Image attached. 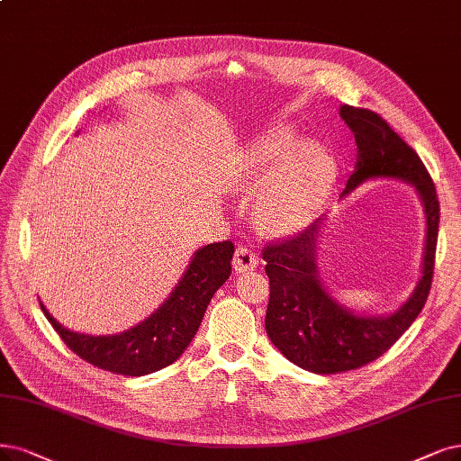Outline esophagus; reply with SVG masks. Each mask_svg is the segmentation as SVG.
Here are the masks:
<instances>
[{
    "mask_svg": "<svg viewBox=\"0 0 461 461\" xmlns=\"http://www.w3.org/2000/svg\"><path fill=\"white\" fill-rule=\"evenodd\" d=\"M258 266V257L247 247H237L233 254V269L237 274H245V271H250Z\"/></svg>",
    "mask_w": 461,
    "mask_h": 461,
    "instance_id": "34e87169",
    "label": "esophagus"
}]
</instances>
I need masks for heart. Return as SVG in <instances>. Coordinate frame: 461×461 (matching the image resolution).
I'll list each match as a JSON object with an SVG mask.
<instances>
[{
  "instance_id": "heart-1",
  "label": "heart",
  "mask_w": 461,
  "mask_h": 461,
  "mask_svg": "<svg viewBox=\"0 0 461 461\" xmlns=\"http://www.w3.org/2000/svg\"><path fill=\"white\" fill-rule=\"evenodd\" d=\"M334 180V163L313 140L298 142L288 125L257 134L235 176L240 190H258L257 224L274 235L296 233L315 218Z\"/></svg>"
}]
</instances>
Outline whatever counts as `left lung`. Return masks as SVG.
<instances>
[{
	"mask_svg": "<svg viewBox=\"0 0 461 461\" xmlns=\"http://www.w3.org/2000/svg\"><path fill=\"white\" fill-rule=\"evenodd\" d=\"M357 144L355 170L342 197L372 178H395L414 185L425 211L421 279L399 310L389 315H359L339 305L322 286L317 245L322 218L291 240L262 250L269 277L266 332L288 361L315 374H338L376 361L408 330L429 296L438 235L435 184L418 153L376 112L339 108Z\"/></svg>",
	"mask_w": 461,
	"mask_h": 461,
	"instance_id": "left-lung-1",
	"label": "left lung"
}]
</instances>
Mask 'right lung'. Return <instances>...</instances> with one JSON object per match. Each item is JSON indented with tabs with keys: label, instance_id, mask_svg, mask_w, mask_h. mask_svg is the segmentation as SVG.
<instances>
[{
	"label": "right lung",
	"instance_id": "right-lung-1",
	"mask_svg": "<svg viewBox=\"0 0 461 461\" xmlns=\"http://www.w3.org/2000/svg\"><path fill=\"white\" fill-rule=\"evenodd\" d=\"M233 250L231 241L199 249L161 308L119 334L91 336L68 330L41 302L40 305L62 342L83 361L123 376H146L173 365L190 346L211 298L231 274Z\"/></svg>",
	"mask_w": 461,
	"mask_h": 461
}]
</instances>
